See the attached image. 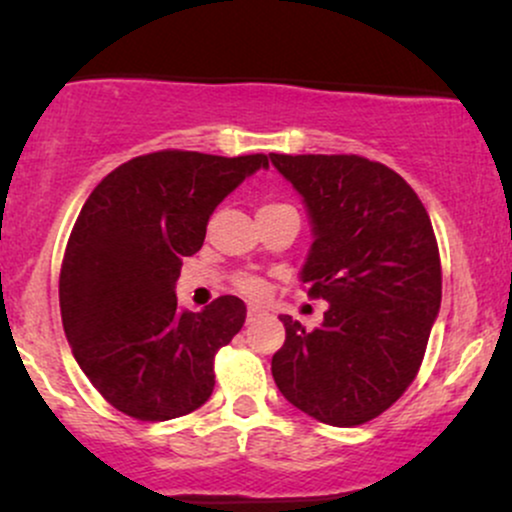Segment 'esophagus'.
<instances>
[{
  "label": "esophagus",
  "mask_w": 512,
  "mask_h": 512,
  "mask_svg": "<svg viewBox=\"0 0 512 512\" xmlns=\"http://www.w3.org/2000/svg\"><path fill=\"white\" fill-rule=\"evenodd\" d=\"M262 315H264V313H262L260 308H248V317H245V320H248V325H252V322L260 320Z\"/></svg>",
  "instance_id": "esophagus-1"
}]
</instances>
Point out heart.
Returning <instances> with one entry per match:
<instances>
[{
  "instance_id": "obj_1",
  "label": "heart",
  "mask_w": 512,
  "mask_h": 512,
  "mask_svg": "<svg viewBox=\"0 0 512 512\" xmlns=\"http://www.w3.org/2000/svg\"><path fill=\"white\" fill-rule=\"evenodd\" d=\"M264 207H276V204H264ZM236 286H238V291L245 293L248 298H262L264 293H267V284H264L260 276H252V274L238 276Z\"/></svg>"
}]
</instances>
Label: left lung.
<instances>
[{"label":"left lung","mask_w":512,"mask_h":512,"mask_svg":"<svg viewBox=\"0 0 512 512\" xmlns=\"http://www.w3.org/2000/svg\"><path fill=\"white\" fill-rule=\"evenodd\" d=\"M303 197L315 240L301 279L330 303L305 332L281 315L279 392L322 424L361 426L414 383L440 310V255L428 211L402 175L356 154H269Z\"/></svg>","instance_id":"left-lung-1"}]
</instances>
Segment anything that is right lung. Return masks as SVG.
Instances as JSON below:
<instances>
[{
	"mask_svg": "<svg viewBox=\"0 0 512 512\" xmlns=\"http://www.w3.org/2000/svg\"><path fill=\"white\" fill-rule=\"evenodd\" d=\"M264 154L163 149L117 166L81 207L60 272L67 342L105 402L137 421H168L214 392V356L240 332L245 303L221 296L202 313L178 308L182 257Z\"/></svg>",
	"mask_w": 512,
	"mask_h": 512,
	"instance_id": "obj_1",
	"label": "right lung"
}]
</instances>
